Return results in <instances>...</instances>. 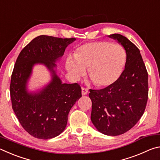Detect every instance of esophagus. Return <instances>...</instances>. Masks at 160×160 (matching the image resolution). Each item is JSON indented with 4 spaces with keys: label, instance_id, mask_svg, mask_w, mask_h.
Returning a JSON list of instances; mask_svg holds the SVG:
<instances>
[{
    "label": "esophagus",
    "instance_id": "1",
    "mask_svg": "<svg viewBox=\"0 0 160 160\" xmlns=\"http://www.w3.org/2000/svg\"><path fill=\"white\" fill-rule=\"evenodd\" d=\"M88 88H82V96L86 95V94H88Z\"/></svg>",
    "mask_w": 160,
    "mask_h": 160
}]
</instances>
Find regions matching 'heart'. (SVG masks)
<instances>
[{"mask_svg": "<svg viewBox=\"0 0 160 160\" xmlns=\"http://www.w3.org/2000/svg\"><path fill=\"white\" fill-rule=\"evenodd\" d=\"M126 53L122 47L106 41L87 43L78 47L66 58L65 67L72 79L78 80L88 74L95 85L107 88L114 84L122 74Z\"/></svg>", "mask_w": 160, "mask_h": 160, "instance_id": "obj_1", "label": "heart"}]
</instances>
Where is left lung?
Here are the masks:
<instances>
[{"mask_svg": "<svg viewBox=\"0 0 160 160\" xmlns=\"http://www.w3.org/2000/svg\"><path fill=\"white\" fill-rule=\"evenodd\" d=\"M123 47L125 69L112 85L90 90L91 121L102 133L116 136L132 128L145 112L148 98V75L140 50L126 37L109 35Z\"/></svg>", "mask_w": 160, "mask_h": 160, "instance_id": "8db88e82", "label": "left lung"}]
</instances>
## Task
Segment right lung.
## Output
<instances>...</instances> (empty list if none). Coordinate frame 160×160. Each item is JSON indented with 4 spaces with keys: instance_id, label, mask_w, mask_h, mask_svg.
<instances>
[{
    "instance_id": "right-lung-1",
    "label": "right lung",
    "mask_w": 160,
    "mask_h": 160,
    "mask_svg": "<svg viewBox=\"0 0 160 160\" xmlns=\"http://www.w3.org/2000/svg\"><path fill=\"white\" fill-rule=\"evenodd\" d=\"M75 38L62 39L41 35L21 51L10 82L12 107L23 128L39 139L58 136L66 128L70 110L82 97L77 83L62 82L56 73V63ZM43 64L51 73L49 83L36 91L28 90L35 64Z\"/></svg>"
}]
</instances>
